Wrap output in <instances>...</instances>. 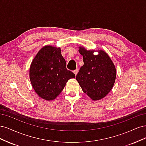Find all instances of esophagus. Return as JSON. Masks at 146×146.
<instances>
[{"label":"esophagus","mask_w":146,"mask_h":146,"mask_svg":"<svg viewBox=\"0 0 146 146\" xmlns=\"http://www.w3.org/2000/svg\"><path fill=\"white\" fill-rule=\"evenodd\" d=\"M78 72V69H76V70H74V73L75 74V75H76V76H77V74Z\"/></svg>","instance_id":"34e87169"}]
</instances>
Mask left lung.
Segmentation results:
<instances>
[{"label": "left lung", "mask_w": 146, "mask_h": 146, "mask_svg": "<svg viewBox=\"0 0 146 146\" xmlns=\"http://www.w3.org/2000/svg\"><path fill=\"white\" fill-rule=\"evenodd\" d=\"M84 64L76 76V80L83 91L93 100L104 98L111 90L116 80V70L108 55L99 50L94 55V50L79 47Z\"/></svg>", "instance_id": "1"}]
</instances>
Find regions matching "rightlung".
Here are the masks:
<instances>
[{
	"label": "right lung",
	"mask_w": 146,
	"mask_h": 146,
	"mask_svg": "<svg viewBox=\"0 0 146 146\" xmlns=\"http://www.w3.org/2000/svg\"><path fill=\"white\" fill-rule=\"evenodd\" d=\"M61 48L51 46L41 48L30 68V79L36 94L46 100L55 99L75 74L66 69Z\"/></svg>",
	"instance_id": "right-lung-1"
}]
</instances>
